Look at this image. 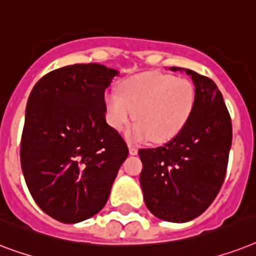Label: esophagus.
<instances>
[{"label": "esophagus", "mask_w": 256, "mask_h": 256, "mask_svg": "<svg viewBox=\"0 0 256 256\" xmlns=\"http://www.w3.org/2000/svg\"><path fill=\"white\" fill-rule=\"evenodd\" d=\"M128 148H130V154H132V156H134V154H138V149L136 148V146H134V145H128Z\"/></svg>", "instance_id": "obj_1"}]
</instances>
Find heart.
Segmentation results:
<instances>
[{
  "mask_svg": "<svg viewBox=\"0 0 256 256\" xmlns=\"http://www.w3.org/2000/svg\"><path fill=\"white\" fill-rule=\"evenodd\" d=\"M196 88L185 78L142 72L124 79L118 94L104 96L106 118L118 132L136 120L126 136L132 142H165L182 130L193 114Z\"/></svg>",
  "mask_w": 256,
  "mask_h": 256,
  "instance_id": "obj_1",
  "label": "heart"
}]
</instances>
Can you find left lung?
<instances>
[{"instance_id":"left-lung-1","label":"left lung","mask_w":256,"mask_h":256,"mask_svg":"<svg viewBox=\"0 0 256 256\" xmlns=\"http://www.w3.org/2000/svg\"><path fill=\"white\" fill-rule=\"evenodd\" d=\"M185 71L196 87V106L182 130L158 148L140 149V185L153 216L189 222L205 212L224 184L232 148V118L212 79Z\"/></svg>"}]
</instances>
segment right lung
Returning <instances> with one entry per match:
<instances>
[{
    "label": "right lung",
    "instance_id": "obj_1",
    "mask_svg": "<svg viewBox=\"0 0 256 256\" xmlns=\"http://www.w3.org/2000/svg\"><path fill=\"white\" fill-rule=\"evenodd\" d=\"M118 74L98 63L62 67L28 96L22 172L36 205L59 222L78 224L103 209L128 157L126 141L106 122L104 91Z\"/></svg>",
    "mask_w": 256,
    "mask_h": 256
}]
</instances>
